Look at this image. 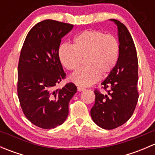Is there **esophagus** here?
Wrapping results in <instances>:
<instances>
[{"instance_id":"1","label":"esophagus","mask_w":155,"mask_h":155,"mask_svg":"<svg viewBox=\"0 0 155 155\" xmlns=\"http://www.w3.org/2000/svg\"><path fill=\"white\" fill-rule=\"evenodd\" d=\"M77 90L79 91H82L85 90V87H80V86H78V87H77Z\"/></svg>"}]
</instances>
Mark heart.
Masks as SVG:
<instances>
[{
  "instance_id": "1",
  "label": "heart",
  "mask_w": 155,
  "mask_h": 155,
  "mask_svg": "<svg viewBox=\"0 0 155 155\" xmlns=\"http://www.w3.org/2000/svg\"><path fill=\"white\" fill-rule=\"evenodd\" d=\"M119 54V43L114 36L96 30L81 33L73 45L64 43L59 48L58 55L65 68L77 70L83 58L87 66L78 70L71 80L79 86L86 87L97 82L101 75H109L116 65Z\"/></svg>"
}]
</instances>
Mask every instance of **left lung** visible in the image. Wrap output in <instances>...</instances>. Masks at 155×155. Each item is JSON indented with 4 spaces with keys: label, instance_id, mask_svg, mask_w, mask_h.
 Wrapping results in <instances>:
<instances>
[{
    "label": "left lung",
    "instance_id": "obj_1",
    "mask_svg": "<svg viewBox=\"0 0 155 155\" xmlns=\"http://www.w3.org/2000/svg\"><path fill=\"white\" fill-rule=\"evenodd\" d=\"M118 26L119 54L115 68L103 82L107 91L103 94L94 90L95 103L91 115L101 127L112 130L126 123L132 116L139 98L138 59L132 37L125 25L111 19Z\"/></svg>",
    "mask_w": 155,
    "mask_h": 155
}]
</instances>
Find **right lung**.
<instances>
[{
	"instance_id": "1",
	"label": "right lung",
	"mask_w": 155,
	"mask_h": 155,
	"mask_svg": "<svg viewBox=\"0 0 155 155\" xmlns=\"http://www.w3.org/2000/svg\"><path fill=\"white\" fill-rule=\"evenodd\" d=\"M73 25L46 19L28 32L20 53L17 93L26 118L43 129H52L64 122L70 99L77 91L73 82L53 88L66 78L58 51L61 38Z\"/></svg>"
}]
</instances>
